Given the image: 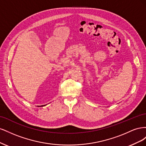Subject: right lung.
<instances>
[{
  "label": "right lung",
  "instance_id": "obj_1",
  "mask_svg": "<svg viewBox=\"0 0 146 146\" xmlns=\"http://www.w3.org/2000/svg\"><path fill=\"white\" fill-rule=\"evenodd\" d=\"M42 106H44V105H41V107H42Z\"/></svg>",
  "mask_w": 146,
  "mask_h": 146
}]
</instances>
